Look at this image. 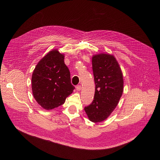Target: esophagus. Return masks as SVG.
I'll list each match as a JSON object with an SVG mask.
<instances>
[{
  "label": "esophagus",
  "mask_w": 160,
  "mask_h": 160,
  "mask_svg": "<svg viewBox=\"0 0 160 160\" xmlns=\"http://www.w3.org/2000/svg\"><path fill=\"white\" fill-rule=\"evenodd\" d=\"M76 89H77V91H80L82 89V86L80 85H78L76 86Z\"/></svg>",
  "instance_id": "obj_1"
}]
</instances>
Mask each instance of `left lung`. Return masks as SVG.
I'll return each mask as SVG.
<instances>
[{"label":"left lung","instance_id":"left-lung-1","mask_svg":"<svg viewBox=\"0 0 160 160\" xmlns=\"http://www.w3.org/2000/svg\"><path fill=\"white\" fill-rule=\"evenodd\" d=\"M92 65L95 83L94 100L84 110L91 121L98 122L106 119L118 104L124 82L121 69L113 56L95 55Z\"/></svg>","mask_w":160,"mask_h":160}]
</instances>
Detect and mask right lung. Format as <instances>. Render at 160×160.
Returning a JSON list of instances; mask_svg holds the SVG:
<instances>
[{"label":"right lung","instance_id":"obj_1","mask_svg":"<svg viewBox=\"0 0 160 160\" xmlns=\"http://www.w3.org/2000/svg\"><path fill=\"white\" fill-rule=\"evenodd\" d=\"M74 87L64 63V55L57 50L50 51L39 62L32 77V89L37 102L45 110L64 104Z\"/></svg>","mask_w":160,"mask_h":160}]
</instances>
